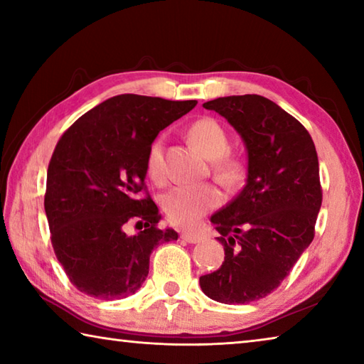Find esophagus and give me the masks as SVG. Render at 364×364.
<instances>
[{
    "label": "esophagus",
    "instance_id": "obj_1",
    "mask_svg": "<svg viewBox=\"0 0 364 364\" xmlns=\"http://www.w3.org/2000/svg\"><path fill=\"white\" fill-rule=\"evenodd\" d=\"M181 239H183V241L189 242V244H197V242H200L202 239H204V236H202V234H199V232L184 231V232H181Z\"/></svg>",
    "mask_w": 364,
    "mask_h": 364
}]
</instances>
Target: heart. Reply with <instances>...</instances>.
<instances>
[{"label":"heart","mask_w":364,"mask_h":364,"mask_svg":"<svg viewBox=\"0 0 364 364\" xmlns=\"http://www.w3.org/2000/svg\"><path fill=\"white\" fill-rule=\"evenodd\" d=\"M188 134L193 143L212 159V171L217 180L234 186L244 178L245 165L241 157L230 152V136L218 120L202 117L191 123ZM146 171L154 183L162 184L167 178L164 160V141L154 139L146 154ZM223 202V194L212 183L181 184L162 197V208L170 223L181 228L196 225L204 215L215 210Z\"/></svg>","instance_id":"obj_1"}]
</instances>
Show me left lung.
<instances>
[{
    "label": "left lung",
    "mask_w": 364,
    "mask_h": 364,
    "mask_svg": "<svg viewBox=\"0 0 364 364\" xmlns=\"http://www.w3.org/2000/svg\"><path fill=\"white\" fill-rule=\"evenodd\" d=\"M247 147V183L212 215L225 262L200 276V289L221 304H250L278 289L315 237L321 208L316 147L301 123L258 95L208 101Z\"/></svg>",
    "instance_id": "8db88e82"
}]
</instances>
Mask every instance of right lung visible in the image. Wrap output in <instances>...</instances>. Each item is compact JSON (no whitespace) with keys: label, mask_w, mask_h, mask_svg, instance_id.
I'll return each instance as SVG.
<instances>
[{"label":"right lung","mask_w":364,"mask_h":364,"mask_svg":"<svg viewBox=\"0 0 364 364\" xmlns=\"http://www.w3.org/2000/svg\"><path fill=\"white\" fill-rule=\"evenodd\" d=\"M197 101L119 95L80 117L59 138L48 165L45 210L51 244L80 292L128 297L149 273L156 245L176 241L144 183L146 154L160 130ZM140 230L130 237L126 228Z\"/></svg>","instance_id":"right-lung-1"}]
</instances>
